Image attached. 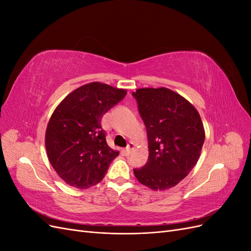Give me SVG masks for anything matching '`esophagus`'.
I'll return each mask as SVG.
<instances>
[{"instance_id":"obj_1","label":"esophagus","mask_w":251,"mask_h":251,"mask_svg":"<svg viewBox=\"0 0 251 251\" xmlns=\"http://www.w3.org/2000/svg\"><path fill=\"white\" fill-rule=\"evenodd\" d=\"M135 149V144L133 143V142H130L127 144V147H126V155H130L131 153H132V151Z\"/></svg>"}]
</instances>
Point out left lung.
I'll return each instance as SVG.
<instances>
[{
	"label": "left lung",
	"mask_w": 251,
	"mask_h": 251,
	"mask_svg": "<svg viewBox=\"0 0 251 251\" xmlns=\"http://www.w3.org/2000/svg\"><path fill=\"white\" fill-rule=\"evenodd\" d=\"M147 127L149 159L134 175L151 191H166L183 180L199 160L205 131L199 112L183 96L160 88L133 92Z\"/></svg>",
	"instance_id": "8db88e82"
}]
</instances>
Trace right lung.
Instances as JSON below:
<instances>
[{
  "instance_id": "obj_1",
  "label": "right lung",
  "mask_w": 251,
  "mask_h": 251,
  "mask_svg": "<svg viewBox=\"0 0 251 251\" xmlns=\"http://www.w3.org/2000/svg\"><path fill=\"white\" fill-rule=\"evenodd\" d=\"M126 89L93 81L75 89L55 108L45 133L49 161L68 185L86 189L104 177L119 151L111 149L100 121Z\"/></svg>"
}]
</instances>
